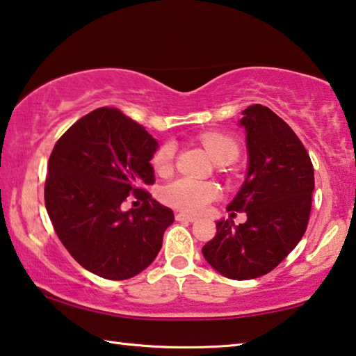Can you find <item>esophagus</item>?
Masks as SVG:
<instances>
[{
  "label": "esophagus",
  "instance_id": "esophagus-1",
  "mask_svg": "<svg viewBox=\"0 0 356 356\" xmlns=\"http://www.w3.org/2000/svg\"><path fill=\"white\" fill-rule=\"evenodd\" d=\"M175 219L186 220V222H195L197 220L195 216H192V214H186V213H175Z\"/></svg>",
  "mask_w": 356,
  "mask_h": 356
}]
</instances>
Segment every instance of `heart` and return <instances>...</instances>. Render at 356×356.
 Wrapping results in <instances>:
<instances>
[{
	"instance_id": "b5f03b06",
	"label": "heart",
	"mask_w": 356,
	"mask_h": 356,
	"mask_svg": "<svg viewBox=\"0 0 356 356\" xmlns=\"http://www.w3.org/2000/svg\"><path fill=\"white\" fill-rule=\"evenodd\" d=\"M197 140L207 149L209 157L216 164H232L240 154V147L230 136L222 132H200ZM177 156V147L173 142L162 143L151 157V165L157 175H168L172 172ZM219 197V188L214 183L199 181L192 178H178L168 183L161 191V200L177 209L188 213H199L205 209L209 202Z\"/></svg>"
}]
</instances>
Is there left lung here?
<instances>
[{"label": "left lung", "instance_id": "obj_1", "mask_svg": "<svg viewBox=\"0 0 356 356\" xmlns=\"http://www.w3.org/2000/svg\"><path fill=\"white\" fill-rule=\"evenodd\" d=\"M243 115L249 167L227 211H244L248 220H218L216 236L202 248L208 264L235 281L264 276L292 252L307 229L314 192L311 157L292 127L260 104Z\"/></svg>", "mask_w": 356, "mask_h": 356}]
</instances>
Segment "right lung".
I'll use <instances>...</instances> for the list:
<instances>
[{
    "label": "right lung",
    "instance_id": "1",
    "mask_svg": "<svg viewBox=\"0 0 356 356\" xmlns=\"http://www.w3.org/2000/svg\"><path fill=\"white\" fill-rule=\"evenodd\" d=\"M157 142L116 108H96L55 143L44 199L58 238L75 261L112 281L153 264L173 211L145 191ZM132 195L143 202L123 212Z\"/></svg>",
    "mask_w": 356,
    "mask_h": 356
}]
</instances>
